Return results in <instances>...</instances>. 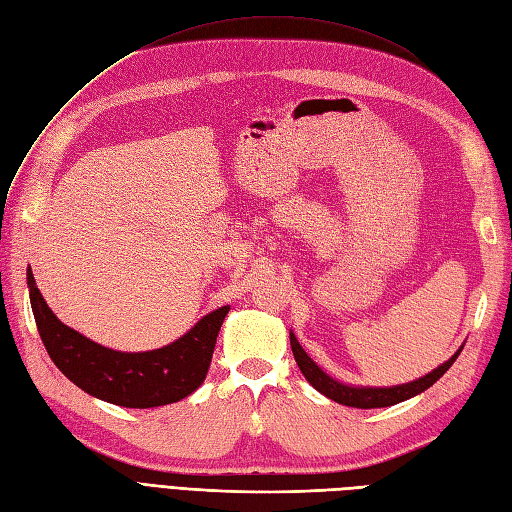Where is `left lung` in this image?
<instances>
[{"instance_id": "obj_1", "label": "left lung", "mask_w": 512, "mask_h": 512, "mask_svg": "<svg viewBox=\"0 0 512 512\" xmlns=\"http://www.w3.org/2000/svg\"><path fill=\"white\" fill-rule=\"evenodd\" d=\"M290 344H292V352H294V359L298 363L300 372L307 378V381L316 387L320 393H324L326 398H331L339 404H346V406H357V409H381V406H391V404H398L409 400L417 393L426 391L428 387L435 385L439 378L450 370V365L456 361V357L461 355L463 346L456 350V355L452 359L445 361L443 365H439L437 370H432L430 374L417 378L413 383H406V385H398V387H350L344 383H337L335 378L326 376L316 363H313L307 352L303 350V346L298 344V339L294 333H290Z\"/></svg>"}]
</instances>
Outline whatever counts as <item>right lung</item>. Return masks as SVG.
Here are the masks:
<instances>
[{"instance_id":"1","label":"right lung","mask_w":512,"mask_h":512,"mask_svg":"<svg viewBox=\"0 0 512 512\" xmlns=\"http://www.w3.org/2000/svg\"><path fill=\"white\" fill-rule=\"evenodd\" d=\"M36 329L56 368L90 396L127 409H151L190 396L205 381L216 337L229 307L207 313L186 335L149 352L103 348L62 324L38 292L28 270Z\"/></svg>"}]
</instances>
